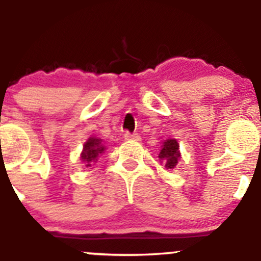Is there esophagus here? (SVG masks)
Returning a JSON list of instances; mask_svg holds the SVG:
<instances>
[{
	"label": "esophagus",
	"instance_id": "1",
	"mask_svg": "<svg viewBox=\"0 0 261 261\" xmlns=\"http://www.w3.org/2000/svg\"><path fill=\"white\" fill-rule=\"evenodd\" d=\"M125 139L126 140H133V141H140V136L138 134H130V133H126L125 134Z\"/></svg>",
	"mask_w": 261,
	"mask_h": 261
}]
</instances>
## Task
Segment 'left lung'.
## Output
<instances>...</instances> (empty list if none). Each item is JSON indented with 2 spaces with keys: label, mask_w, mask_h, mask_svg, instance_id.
Wrapping results in <instances>:
<instances>
[{
  "label": "left lung",
  "mask_w": 261,
  "mask_h": 261,
  "mask_svg": "<svg viewBox=\"0 0 261 261\" xmlns=\"http://www.w3.org/2000/svg\"><path fill=\"white\" fill-rule=\"evenodd\" d=\"M180 158L179 143L177 141V139L170 138L163 141L162 150L159 152V160L165 165V169H174Z\"/></svg>",
  "instance_id": "1"
}]
</instances>
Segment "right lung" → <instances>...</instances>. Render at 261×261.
Listing matches in <instances>:
<instances>
[{
    "label": "right lung",
    "instance_id": "right-lung-1",
    "mask_svg": "<svg viewBox=\"0 0 261 261\" xmlns=\"http://www.w3.org/2000/svg\"><path fill=\"white\" fill-rule=\"evenodd\" d=\"M106 149L107 147L105 146L102 139L96 138V136H91V138L87 139L86 143L83 144V149H82L81 152V160L84 164V167H93L98 156H101L106 151Z\"/></svg>",
    "mask_w": 261,
    "mask_h": 261
}]
</instances>
